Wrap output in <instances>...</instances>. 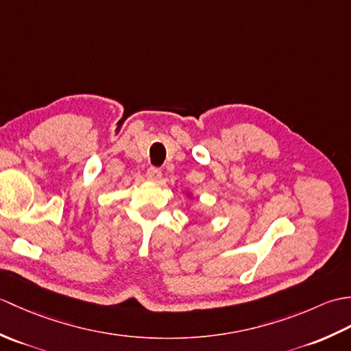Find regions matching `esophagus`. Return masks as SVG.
I'll list each match as a JSON object with an SVG mask.
<instances>
[{
    "label": "esophagus",
    "instance_id": "1",
    "mask_svg": "<svg viewBox=\"0 0 351 351\" xmlns=\"http://www.w3.org/2000/svg\"><path fill=\"white\" fill-rule=\"evenodd\" d=\"M161 176H162L161 170L156 169V167H149L147 171H146V178L152 182H158L161 180Z\"/></svg>",
    "mask_w": 351,
    "mask_h": 351
}]
</instances>
